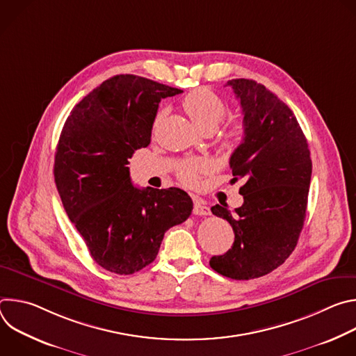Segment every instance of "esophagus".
<instances>
[{
	"label": "esophagus",
	"mask_w": 356,
	"mask_h": 356,
	"mask_svg": "<svg viewBox=\"0 0 356 356\" xmlns=\"http://www.w3.org/2000/svg\"><path fill=\"white\" fill-rule=\"evenodd\" d=\"M194 209H193V213L195 216H210V210L209 207L206 206V202L202 201L200 197H194Z\"/></svg>",
	"instance_id": "esophagus-1"
}]
</instances>
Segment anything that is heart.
<instances>
[{
  "label": "heart",
  "instance_id": "b5f03b06",
  "mask_svg": "<svg viewBox=\"0 0 356 356\" xmlns=\"http://www.w3.org/2000/svg\"><path fill=\"white\" fill-rule=\"evenodd\" d=\"M181 107L195 128L201 132L207 129L214 131L227 114L225 103L210 88H198L188 92L181 101ZM242 135V125L234 124L224 132L222 145L228 149H234L239 143ZM211 168V162L206 159L186 162L179 166L177 177L183 184L194 187L198 184L200 177L209 173Z\"/></svg>",
  "mask_w": 356,
  "mask_h": 356
}]
</instances>
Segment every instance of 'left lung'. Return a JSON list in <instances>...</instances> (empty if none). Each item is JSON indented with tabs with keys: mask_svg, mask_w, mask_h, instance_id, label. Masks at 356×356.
<instances>
[{
	"mask_svg": "<svg viewBox=\"0 0 356 356\" xmlns=\"http://www.w3.org/2000/svg\"><path fill=\"white\" fill-rule=\"evenodd\" d=\"M231 86L243 115V139L229 159L232 181L243 204L232 213L211 207L235 234L224 255L210 266L222 276L249 280L280 266L294 250L306 218L312 158L293 111L264 84L234 79Z\"/></svg>",
	"mask_w": 356,
	"mask_h": 356,
	"instance_id": "8db88e82",
	"label": "left lung"
}]
</instances>
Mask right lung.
Instances as JSON below:
<instances>
[{"label":"right lung","instance_id":"1","mask_svg":"<svg viewBox=\"0 0 356 356\" xmlns=\"http://www.w3.org/2000/svg\"><path fill=\"white\" fill-rule=\"evenodd\" d=\"M180 92L118 74L88 92L65 122L56 187L91 258L111 273L132 275L154 262L165 232L193 211L190 195L177 187L132 186L127 166L136 149L150 143L161 99Z\"/></svg>","mask_w":356,"mask_h":356}]
</instances>
